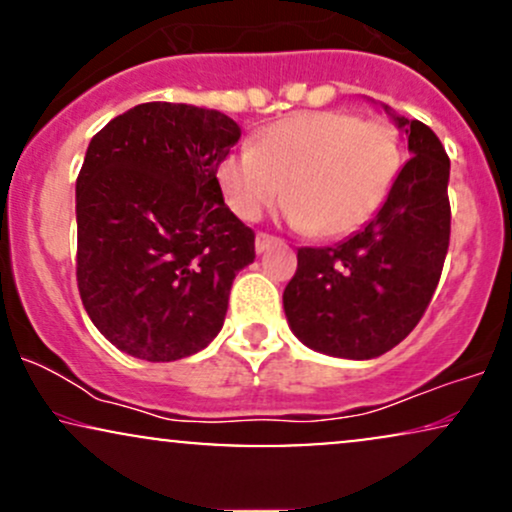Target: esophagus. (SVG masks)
<instances>
[{"label": "esophagus", "instance_id": "obj_1", "mask_svg": "<svg viewBox=\"0 0 512 512\" xmlns=\"http://www.w3.org/2000/svg\"><path fill=\"white\" fill-rule=\"evenodd\" d=\"M279 243V238L276 236H269V233H257V238H255V250L257 252H264V250H269L272 248V245H276Z\"/></svg>", "mask_w": 512, "mask_h": 512}]
</instances>
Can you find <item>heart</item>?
Returning a JSON list of instances; mask_svg holds the SVG:
<instances>
[{
  "instance_id": "1",
  "label": "heart",
  "mask_w": 512,
  "mask_h": 512,
  "mask_svg": "<svg viewBox=\"0 0 512 512\" xmlns=\"http://www.w3.org/2000/svg\"><path fill=\"white\" fill-rule=\"evenodd\" d=\"M399 168L402 142L390 120L322 110L274 122L255 146L223 158L216 178L226 204L243 221L260 219L286 187L296 226L320 238H342L378 214Z\"/></svg>"
}]
</instances>
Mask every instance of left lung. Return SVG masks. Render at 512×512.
Here are the masks:
<instances>
[{
	"label": "left lung",
	"instance_id": "left-lung-1",
	"mask_svg": "<svg viewBox=\"0 0 512 512\" xmlns=\"http://www.w3.org/2000/svg\"><path fill=\"white\" fill-rule=\"evenodd\" d=\"M411 158L361 231L334 248H301L284 289L293 334L339 358H375L419 325L450 245V158L431 127L395 117Z\"/></svg>",
	"mask_w": 512,
	"mask_h": 512
}]
</instances>
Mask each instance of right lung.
I'll return each mask as SVG.
<instances>
[{
    "instance_id": "1",
    "label": "right lung",
    "mask_w": 512,
    "mask_h": 512,
    "mask_svg": "<svg viewBox=\"0 0 512 512\" xmlns=\"http://www.w3.org/2000/svg\"><path fill=\"white\" fill-rule=\"evenodd\" d=\"M240 139L219 110L142 103L88 144L76 178V284L93 325L142 361L202 351L223 327L255 231L216 170Z\"/></svg>"
}]
</instances>
